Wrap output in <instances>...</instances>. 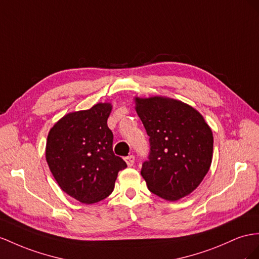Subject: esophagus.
Here are the masks:
<instances>
[{"label": "esophagus", "mask_w": 259, "mask_h": 259, "mask_svg": "<svg viewBox=\"0 0 259 259\" xmlns=\"http://www.w3.org/2000/svg\"><path fill=\"white\" fill-rule=\"evenodd\" d=\"M124 161H125V163H127V165L129 167H131L132 165H134V163H135V156L134 155H129V156H127L124 158Z\"/></svg>", "instance_id": "34e87169"}]
</instances>
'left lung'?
<instances>
[{"mask_svg":"<svg viewBox=\"0 0 259 259\" xmlns=\"http://www.w3.org/2000/svg\"><path fill=\"white\" fill-rule=\"evenodd\" d=\"M135 103L151 147L141 175L151 193L180 200L200 185L211 166L212 130L200 112L178 99L135 97Z\"/></svg>","mask_w":259,"mask_h":259,"instance_id":"1","label":"left lung"}]
</instances>
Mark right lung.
I'll return each instance as SVG.
<instances>
[{"label": "right lung", "mask_w": 259, "mask_h": 259, "mask_svg": "<svg viewBox=\"0 0 259 259\" xmlns=\"http://www.w3.org/2000/svg\"><path fill=\"white\" fill-rule=\"evenodd\" d=\"M110 103L69 112L54 124L46 144V160L60 188L77 201L91 204L114 190L119 170L127 167L112 152L107 119Z\"/></svg>", "instance_id": "add662e5"}]
</instances>
